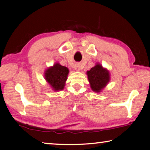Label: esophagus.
<instances>
[{
  "instance_id": "esophagus-1",
  "label": "esophagus",
  "mask_w": 150,
  "mask_h": 150,
  "mask_svg": "<svg viewBox=\"0 0 150 150\" xmlns=\"http://www.w3.org/2000/svg\"><path fill=\"white\" fill-rule=\"evenodd\" d=\"M75 70L79 71L81 70V66H80V64H79V63H77V64H75Z\"/></svg>"
}]
</instances>
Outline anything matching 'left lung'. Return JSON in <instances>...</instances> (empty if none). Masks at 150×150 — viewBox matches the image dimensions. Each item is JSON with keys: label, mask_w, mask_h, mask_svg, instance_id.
Instances as JSON below:
<instances>
[{"label": "left lung", "mask_w": 150, "mask_h": 150, "mask_svg": "<svg viewBox=\"0 0 150 150\" xmlns=\"http://www.w3.org/2000/svg\"><path fill=\"white\" fill-rule=\"evenodd\" d=\"M87 75L91 89L97 93H100L110 80L109 71L98 63L87 71Z\"/></svg>", "instance_id": "obj_1"}]
</instances>
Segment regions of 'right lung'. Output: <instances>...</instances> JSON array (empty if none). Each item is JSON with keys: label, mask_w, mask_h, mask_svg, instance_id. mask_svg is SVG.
<instances>
[{"label": "right lung", "mask_w": 150, "mask_h": 150, "mask_svg": "<svg viewBox=\"0 0 150 150\" xmlns=\"http://www.w3.org/2000/svg\"><path fill=\"white\" fill-rule=\"evenodd\" d=\"M69 70L67 67L55 63L48 67L44 72V78L54 91H62L64 88Z\"/></svg>", "instance_id": "add662e5"}]
</instances>
